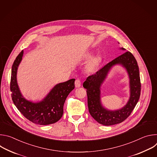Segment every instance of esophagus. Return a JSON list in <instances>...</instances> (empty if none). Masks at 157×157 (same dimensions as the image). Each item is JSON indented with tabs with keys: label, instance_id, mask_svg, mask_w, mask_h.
I'll list each match as a JSON object with an SVG mask.
<instances>
[{
	"label": "esophagus",
	"instance_id": "1",
	"mask_svg": "<svg viewBox=\"0 0 157 157\" xmlns=\"http://www.w3.org/2000/svg\"><path fill=\"white\" fill-rule=\"evenodd\" d=\"M81 86V81L79 79H76L75 81V87H79Z\"/></svg>",
	"mask_w": 157,
	"mask_h": 157
}]
</instances>
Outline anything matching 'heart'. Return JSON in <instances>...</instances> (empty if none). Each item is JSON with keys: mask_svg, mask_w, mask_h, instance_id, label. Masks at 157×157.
<instances>
[{"mask_svg": "<svg viewBox=\"0 0 157 157\" xmlns=\"http://www.w3.org/2000/svg\"><path fill=\"white\" fill-rule=\"evenodd\" d=\"M92 56V53H89L86 58H90ZM97 63H98V59L97 58H93L90 62H89V64H88V67L89 69L91 70H93L95 68V67L97 65Z\"/></svg>", "mask_w": 157, "mask_h": 157, "instance_id": "obj_1", "label": "heart"}]
</instances>
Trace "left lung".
Returning a JSON list of instances; mask_svg holds the SVG:
<instances>
[{
  "instance_id": "8db88e82",
  "label": "left lung",
  "mask_w": 157,
  "mask_h": 157,
  "mask_svg": "<svg viewBox=\"0 0 157 157\" xmlns=\"http://www.w3.org/2000/svg\"><path fill=\"white\" fill-rule=\"evenodd\" d=\"M120 50H125L124 48H121ZM116 65L122 66L128 73L129 79L130 96L126 104L122 108L109 110L101 104L100 87L110 70ZM83 87L87 90L89 113L98 123L107 126L121 123L130 115L140 98L141 90L140 73L135 57L129 52H125L107 63L94 75L88 76L83 83Z\"/></svg>"
}]
</instances>
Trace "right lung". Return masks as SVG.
<instances>
[{"label": "right lung", "mask_w": 157, "mask_h": 157, "mask_svg": "<svg viewBox=\"0 0 157 157\" xmlns=\"http://www.w3.org/2000/svg\"><path fill=\"white\" fill-rule=\"evenodd\" d=\"M24 55L22 50L15 59L12 68L10 91L12 101L20 113L34 124L45 125L58 122L63 114L66 98L75 89V79L56 84L41 101L33 102L25 99L17 83L18 66Z\"/></svg>", "instance_id": "obj_1"}]
</instances>
